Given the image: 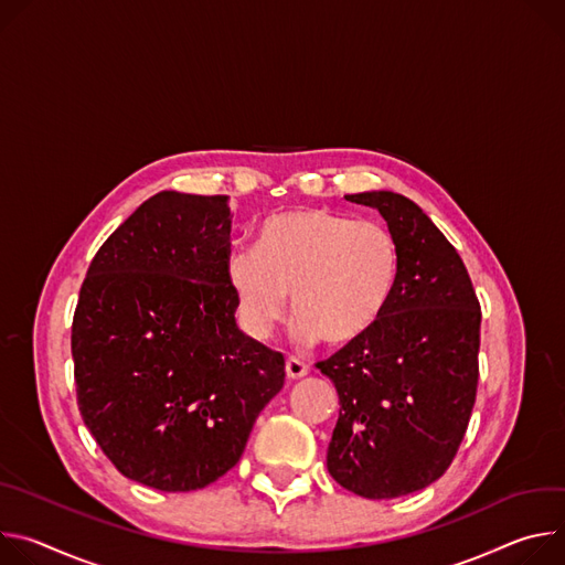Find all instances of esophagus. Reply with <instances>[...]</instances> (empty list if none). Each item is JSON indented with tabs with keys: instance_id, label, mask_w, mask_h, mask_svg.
<instances>
[{
	"instance_id": "obj_1",
	"label": "esophagus",
	"mask_w": 565,
	"mask_h": 565,
	"mask_svg": "<svg viewBox=\"0 0 565 565\" xmlns=\"http://www.w3.org/2000/svg\"><path fill=\"white\" fill-rule=\"evenodd\" d=\"M285 372H287V380H302L305 374L309 372V367L302 363V361H298V359H287V363H285Z\"/></svg>"
}]
</instances>
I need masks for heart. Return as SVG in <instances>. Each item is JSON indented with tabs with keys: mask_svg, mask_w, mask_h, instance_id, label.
Listing matches in <instances>:
<instances>
[{
	"mask_svg": "<svg viewBox=\"0 0 565 565\" xmlns=\"http://www.w3.org/2000/svg\"><path fill=\"white\" fill-rule=\"evenodd\" d=\"M399 246L380 222L328 209H298L267 217L258 248H233L226 282L239 330L267 341L287 296L296 315L291 339L350 345L388 311L399 282Z\"/></svg>",
	"mask_w": 565,
	"mask_h": 565,
	"instance_id": "b5f03b06",
	"label": "heart"
}]
</instances>
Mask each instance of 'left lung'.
<instances>
[{
    "label": "left lung",
    "mask_w": 565,
    "mask_h": 565,
    "mask_svg": "<svg viewBox=\"0 0 565 565\" xmlns=\"http://www.w3.org/2000/svg\"><path fill=\"white\" fill-rule=\"evenodd\" d=\"M380 211L399 246L395 298L363 339L317 363L339 393L330 476L363 498H399L440 478L478 386L480 305L458 250L408 198L345 195Z\"/></svg>",
    "instance_id": "1"
}]
</instances>
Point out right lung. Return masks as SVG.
Instances as JSON below:
<instances>
[{
  "label": "right lung",
  "instance_id": "right-lung-1",
  "mask_svg": "<svg viewBox=\"0 0 565 565\" xmlns=\"http://www.w3.org/2000/svg\"><path fill=\"white\" fill-rule=\"evenodd\" d=\"M226 195L161 191L98 248L72 326L78 408L114 467L159 491L233 469L285 384L235 323Z\"/></svg>",
  "mask_w": 565,
  "mask_h": 565
}]
</instances>
